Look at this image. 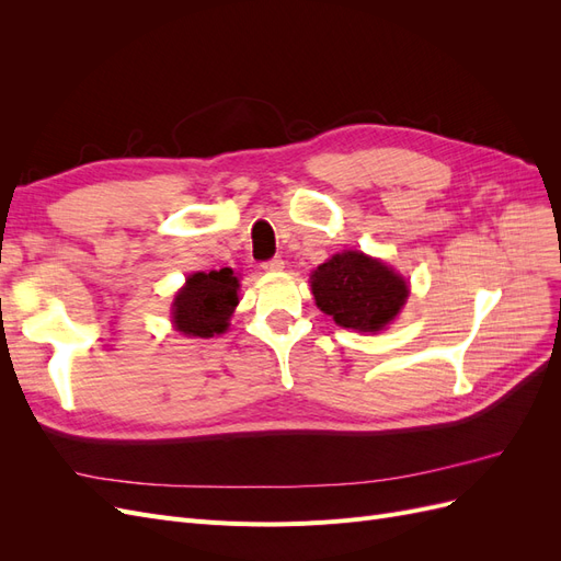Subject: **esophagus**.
Returning <instances> with one entry per match:
<instances>
[{
  "label": "esophagus",
  "instance_id": "34e87169",
  "mask_svg": "<svg viewBox=\"0 0 561 561\" xmlns=\"http://www.w3.org/2000/svg\"><path fill=\"white\" fill-rule=\"evenodd\" d=\"M283 264H285V262H283L280 257H271V260H266V262L262 264V268H264V271H280Z\"/></svg>",
  "mask_w": 561,
  "mask_h": 561
}]
</instances>
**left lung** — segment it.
I'll return each mask as SVG.
<instances>
[{
	"mask_svg": "<svg viewBox=\"0 0 561 561\" xmlns=\"http://www.w3.org/2000/svg\"><path fill=\"white\" fill-rule=\"evenodd\" d=\"M311 290L320 311L336 325L377 332L398 316L410 295L407 280L383 262L363 252H342L320 264L311 276Z\"/></svg>",
	"mask_w": 561,
	"mask_h": 561,
	"instance_id": "1",
	"label": "left lung"
}]
</instances>
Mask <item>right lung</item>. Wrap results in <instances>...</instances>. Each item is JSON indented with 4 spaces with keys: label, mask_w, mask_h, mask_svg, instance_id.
Listing matches in <instances>:
<instances>
[{
    "label": "right lung",
    "mask_w": 561,
    "mask_h": 561,
    "mask_svg": "<svg viewBox=\"0 0 561 561\" xmlns=\"http://www.w3.org/2000/svg\"><path fill=\"white\" fill-rule=\"evenodd\" d=\"M239 278L231 268L194 274L178 293L173 304V322L182 334L213 336L227 330V320L239 304Z\"/></svg>",
    "instance_id": "add662e5"
}]
</instances>
